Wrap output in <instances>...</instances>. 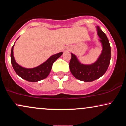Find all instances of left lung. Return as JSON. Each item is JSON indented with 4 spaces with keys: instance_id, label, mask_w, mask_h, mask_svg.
I'll return each mask as SVG.
<instances>
[{
    "instance_id": "obj_1",
    "label": "left lung",
    "mask_w": 126,
    "mask_h": 126,
    "mask_svg": "<svg viewBox=\"0 0 126 126\" xmlns=\"http://www.w3.org/2000/svg\"><path fill=\"white\" fill-rule=\"evenodd\" d=\"M98 28V35L102 44V51L97 61L91 65L82 64L74 54L72 57L69 67L72 74L76 79L83 82H92L102 76L107 70L111 60V47L105 33Z\"/></svg>"
}]
</instances>
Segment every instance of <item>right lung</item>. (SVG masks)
<instances>
[{"instance_id": "add662e5", "label": "right lung", "mask_w": 126, "mask_h": 126, "mask_svg": "<svg viewBox=\"0 0 126 126\" xmlns=\"http://www.w3.org/2000/svg\"><path fill=\"white\" fill-rule=\"evenodd\" d=\"M14 46L12 47L11 53V62L12 67L17 75L28 82H38L47 78L51 71L52 66L54 62L63 54L62 52H60L57 54L53 55L48 60H46L44 63L38 67L32 69H26L21 67L15 62L14 57V53H13Z\"/></svg>"}]
</instances>
